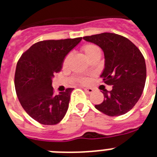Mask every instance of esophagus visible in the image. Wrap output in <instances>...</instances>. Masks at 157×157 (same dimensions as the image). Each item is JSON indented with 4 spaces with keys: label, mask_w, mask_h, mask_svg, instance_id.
I'll return each mask as SVG.
<instances>
[{
    "label": "esophagus",
    "mask_w": 157,
    "mask_h": 157,
    "mask_svg": "<svg viewBox=\"0 0 157 157\" xmlns=\"http://www.w3.org/2000/svg\"><path fill=\"white\" fill-rule=\"evenodd\" d=\"M84 90H85V92L88 94H91L94 92V90H93L92 88H84Z\"/></svg>",
    "instance_id": "1"
}]
</instances>
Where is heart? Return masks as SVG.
Here are the masks:
<instances>
[{
	"label": "heart",
	"mask_w": 157,
	"mask_h": 157,
	"mask_svg": "<svg viewBox=\"0 0 157 157\" xmlns=\"http://www.w3.org/2000/svg\"><path fill=\"white\" fill-rule=\"evenodd\" d=\"M82 51L84 52H85L86 56L88 57L89 56H90L91 54H93L94 52H97V51H100L99 48H98V46H96L95 45H93V44H87V45H83L82 48ZM68 58H69V56H67L66 57H65L64 60H63V66H65V65L67 63V61H68ZM80 81L82 82H86V80L84 79V78H82Z\"/></svg>",
	"instance_id": "1"
}]
</instances>
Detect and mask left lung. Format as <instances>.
<instances>
[{"label":"left lung","mask_w":157,"mask_h":157,"mask_svg":"<svg viewBox=\"0 0 157 157\" xmlns=\"http://www.w3.org/2000/svg\"><path fill=\"white\" fill-rule=\"evenodd\" d=\"M103 50L105 68L101 77L111 91L103 93L105 99L95 108L109 116L124 115L138 102L145 87L146 66L138 48L127 37L113 33L83 37Z\"/></svg>","instance_id":"obj_1"}]
</instances>
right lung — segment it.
<instances>
[{
    "instance_id": "right-lung-1",
    "label": "right lung",
    "mask_w": 157,
    "mask_h": 157,
    "mask_svg": "<svg viewBox=\"0 0 157 157\" xmlns=\"http://www.w3.org/2000/svg\"><path fill=\"white\" fill-rule=\"evenodd\" d=\"M82 37L35 43L19 58L15 74L18 99L26 112L44 125H55L68 109L73 89L53 94L52 79L62 69L64 58Z\"/></svg>"
}]
</instances>
